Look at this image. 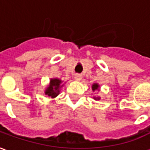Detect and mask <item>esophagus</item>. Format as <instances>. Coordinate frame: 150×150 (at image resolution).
<instances>
[{
  "label": "esophagus",
  "mask_w": 150,
  "mask_h": 150,
  "mask_svg": "<svg viewBox=\"0 0 150 150\" xmlns=\"http://www.w3.org/2000/svg\"><path fill=\"white\" fill-rule=\"evenodd\" d=\"M74 77H75V79L76 81H80L82 79V75H79V74H75Z\"/></svg>",
  "instance_id": "1"
}]
</instances>
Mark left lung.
<instances>
[{
  "instance_id": "obj_1",
  "label": "left lung",
  "mask_w": 150,
  "mask_h": 150,
  "mask_svg": "<svg viewBox=\"0 0 150 150\" xmlns=\"http://www.w3.org/2000/svg\"><path fill=\"white\" fill-rule=\"evenodd\" d=\"M100 86L99 85V83H94L92 86H91V89H92V91H100ZM93 99H94L95 100H100V96H93Z\"/></svg>"
}]
</instances>
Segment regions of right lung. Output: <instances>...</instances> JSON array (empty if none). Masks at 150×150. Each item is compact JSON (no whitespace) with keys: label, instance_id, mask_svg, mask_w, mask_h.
Masks as SVG:
<instances>
[{"label":"right lung","instance_id":"1","mask_svg":"<svg viewBox=\"0 0 150 150\" xmlns=\"http://www.w3.org/2000/svg\"><path fill=\"white\" fill-rule=\"evenodd\" d=\"M63 85H64V83L60 79H50V83L44 91V94L48 96L49 97L55 98L60 94V90L63 87Z\"/></svg>","mask_w":150,"mask_h":150}]
</instances>
